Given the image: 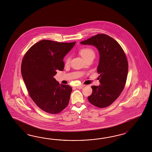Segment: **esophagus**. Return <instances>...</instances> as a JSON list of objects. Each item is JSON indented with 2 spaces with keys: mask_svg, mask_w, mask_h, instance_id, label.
I'll return each mask as SVG.
<instances>
[{
  "mask_svg": "<svg viewBox=\"0 0 152 152\" xmlns=\"http://www.w3.org/2000/svg\"><path fill=\"white\" fill-rule=\"evenodd\" d=\"M84 86H85L84 85L82 84V85H80V86H77L76 87H77V89H82V88H83Z\"/></svg>",
  "mask_w": 152,
  "mask_h": 152,
  "instance_id": "34e87169",
  "label": "esophagus"
}]
</instances>
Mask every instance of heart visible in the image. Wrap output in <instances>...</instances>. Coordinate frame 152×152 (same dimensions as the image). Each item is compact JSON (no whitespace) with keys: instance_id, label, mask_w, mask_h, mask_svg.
Instances as JSON below:
<instances>
[{"instance_id":"1","label":"heart","mask_w":152,"mask_h":152,"mask_svg":"<svg viewBox=\"0 0 152 152\" xmlns=\"http://www.w3.org/2000/svg\"><path fill=\"white\" fill-rule=\"evenodd\" d=\"M80 54L84 59H87V58H89L90 56H95V53L93 49H91V48H83L80 50ZM70 61V57L69 56H67L65 59V64H69Z\"/></svg>"}]
</instances>
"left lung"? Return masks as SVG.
<instances>
[{"label":"left lung","instance_id":"1","mask_svg":"<svg viewBox=\"0 0 152 152\" xmlns=\"http://www.w3.org/2000/svg\"><path fill=\"white\" fill-rule=\"evenodd\" d=\"M96 47L99 53L97 72L99 86H91L89 102L98 108L108 107L120 96L126 85L128 63L124 50L117 42L104 34H97L80 42Z\"/></svg>","mask_w":152,"mask_h":152}]
</instances>
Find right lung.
<instances>
[{"label":"right lung","mask_w":152,"mask_h":152,"mask_svg":"<svg viewBox=\"0 0 152 152\" xmlns=\"http://www.w3.org/2000/svg\"><path fill=\"white\" fill-rule=\"evenodd\" d=\"M75 44L43 40L34 44L23 59L21 72L29 95L47 113H60L69 103L72 87L60 85L54 76L64 69L63 59Z\"/></svg>","instance_id":"right-lung-1"}]
</instances>
